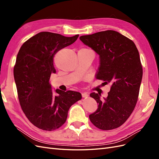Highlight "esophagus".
<instances>
[{
    "mask_svg": "<svg viewBox=\"0 0 159 159\" xmlns=\"http://www.w3.org/2000/svg\"><path fill=\"white\" fill-rule=\"evenodd\" d=\"M81 95H82V97L83 98H88V94L87 93H81Z\"/></svg>",
    "mask_w": 159,
    "mask_h": 159,
    "instance_id": "obj_1",
    "label": "esophagus"
}]
</instances>
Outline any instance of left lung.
I'll return each mask as SVG.
<instances>
[{
  "label": "left lung",
  "instance_id": "8db88e82",
  "mask_svg": "<svg viewBox=\"0 0 159 159\" xmlns=\"http://www.w3.org/2000/svg\"><path fill=\"white\" fill-rule=\"evenodd\" d=\"M80 39L99 56L96 79L111 84L104 99L99 93H90L98 103L97 111L89 115L90 121L102 130L116 129L127 121L137 102L143 77L139 51L131 40L114 30L81 36Z\"/></svg>",
  "mask_w": 159,
  "mask_h": 159
}]
</instances>
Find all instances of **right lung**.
Returning a JSON list of instances; mask_svg holds the SVG:
<instances>
[{"instance_id": "obj_1", "label": "right lung", "mask_w": 159, "mask_h": 159, "mask_svg": "<svg viewBox=\"0 0 159 159\" xmlns=\"http://www.w3.org/2000/svg\"><path fill=\"white\" fill-rule=\"evenodd\" d=\"M78 36L42 32L24 43L17 54L14 78L19 102L28 119L44 131L64 125L70 107L81 99L77 91L57 89L54 93L50 84L51 74L56 73L54 55Z\"/></svg>"}]
</instances>
